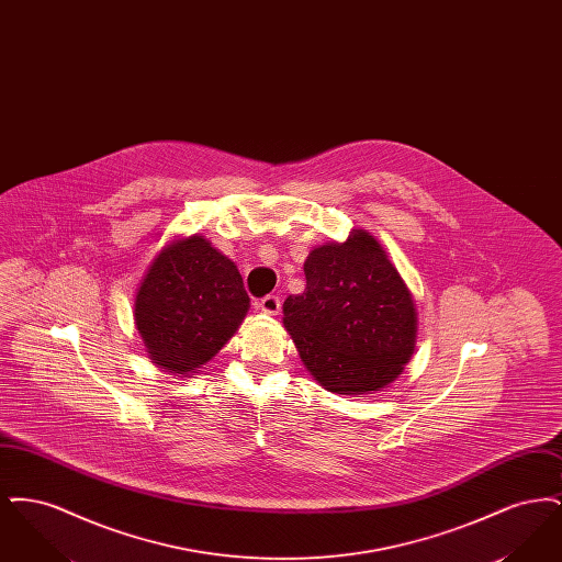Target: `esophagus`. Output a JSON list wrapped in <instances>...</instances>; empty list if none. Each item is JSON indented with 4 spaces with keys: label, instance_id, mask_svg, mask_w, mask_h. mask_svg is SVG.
Segmentation results:
<instances>
[{
    "label": "esophagus",
    "instance_id": "esophagus-1",
    "mask_svg": "<svg viewBox=\"0 0 562 562\" xmlns=\"http://www.w3.org/2000/svg\"><path fill=\"white\" fill-rule=\"evenodd\" d=\"M257 307H259L263 314L276 316V314L280 312V296H276V294H268V296H263V299L257 303Z\"/></svg>",
    "mask_w": 562,
    "mask_h": 562
}]
</instances>
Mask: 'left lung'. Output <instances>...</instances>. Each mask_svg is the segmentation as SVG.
Listing matches in <instances>:
<instances>
[{"mask_svg":"<svg viewBox=\"0 0 562 562\" xmlns=\"http://www.w3.org/2000/svg\"><path fill=\"white\" fill-rule=\"evenodd\" d=\"M305 291L284 305V328L324 390L369 396L394 383L417 344V307L385 248L367 229L310 250Z\"/></svg>","mask_w":562,"mask_h":562,"instance_id":"1","label":"left lung"}]
</instances>
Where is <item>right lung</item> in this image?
I'll use <instances>...</instances> for the list:
<instances>
[{
  "mask_svg": "<svg viewBox=\"0 0 562 562\" xmlns=\"http://www.w3.org/2000/svg\"><path fill=\"white\" fill-rule=\"evenodd\" d=\"M240 271L204 236L168 241L134 296V324L147 358L188 376L229 344L248 314Z\"/></svg>",
  "mask_w": 562,
  "mask_h": 562,
  "instance_id": "1",
  "label": "right lung"
}]
</instances>
